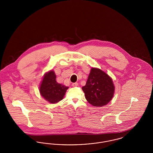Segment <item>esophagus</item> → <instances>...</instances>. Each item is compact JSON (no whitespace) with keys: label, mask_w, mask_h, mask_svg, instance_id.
<instances>
[{"label":"esophagus","mask_w":153,"mask_h":153,"mask_svg":"<svg viewBox=\"0 0 153 153\" xmlns=\"http://www.w3.org/2000/svg\"><path fill=\"white\" fill-rule=\"evenodd\" d=\"M78 85V83L77 82H74L72 84V86L73 87H77Z\"/></svg>","instance_id":"1"}]
</instances>
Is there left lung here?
I'll list each match as a JSON object with an SVG mask.
<instances>
[{
	"instance_id": "obj_1",
	"label": "left lung",
	"mask_w": 153,
	"mask_h": 153,
	"mask_svg": "<svg viewBox=\"0 0 153 153\" xmlns=\"http://www.w3.org/2000/svg\"><path fill=\"white\" fill-rule=\"evenodd\" d=\"M85 99L95 107L106 105L112 99L115 87L109 76L97 68H92L85 86L82 87Z\"/></svg>"
}]
</instances>
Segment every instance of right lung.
Returning <instances> with one entry per match:
<instances>
[{"instance_id": "add662e5", "label": "right lung", "mask_w": 153, "mask_h": 153, "mask_svg": "<svg viewBox=\"0 0 153 153\" xmlns=\"http://www.w3.org/2000/svg\"><path fill=\"white\" fill-rule=\"evenodd\" d=\"M56 79V76L53 71L46 73L39 88L42 96L53 104L61 100L68 89V87L58 84Z\"/></svg>"}]
</instances>
